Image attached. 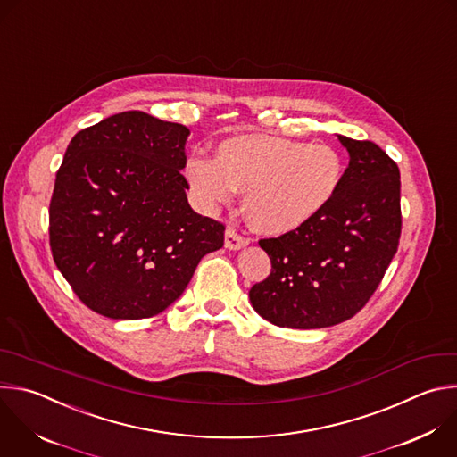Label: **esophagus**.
<instances>
[{
  "label": "esophagus",
  "mask_w": 457,
  "mask_h": 457,
  "mask_svg": "<svg viewBox=\"0 0 457 457\" xmlns=\"http://www.w3.org/2000/svg\"><path fill=\"white\" fill-rule=\"evenodd\" d=\"M224 244H226L228 249H240V247H244V245L249 244V238H245L244 235H240L237 229L228 228V229H226V240H224Z\"/></svg>",
  "instance_id": "1"
}]
</instances>
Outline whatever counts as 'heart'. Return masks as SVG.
<instances>
[{
	"label": "heart",
	"instance_id": "heart-1",
	"mask_svg": "<svg viewBox=\"0 0 457 457\" xmlns=\"http://www.w3.org/2000/svg\"><path fill=\"white\" fill-rule=\"evenodd\" d=\"M185 172L206 208L229 204L235 192H245L249 222L281 235L309 222L334 199L345 167L339 152L323 143L235 136L217 146L213 162L190 158Z\"/></svg>",
	"mask_w": 457,
	"mask_h": 457
}]
</instances>
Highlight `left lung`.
<instances>
[{
  "label": "left lung",
  "mask_w": 457,
  "mask_h": 457,
  "mask_svg": "<svg viewBox=\"0 0 457 457\" xmlns=\"http://www.w3.org/2000/svg\"><path fill=\"white\" fill-rule=\"evenodd\" d=\"M350 154L334 199L309 222L260 238L269 276L249 290L253 309L287 328L348 321L380 285L402 233L400 170L373 141L339 136Z\"/></svg>",
  "instance_id": "left-lung-1"
}]
</instances>
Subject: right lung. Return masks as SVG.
Instances as JSON below:
<instances>
[{
	"label": "right lung",
	"instance_id": "add662e5",
	"mask_svg": "<svg viewBox=\"0 0 457 457\" xmlns=\"http://www.w3.org/2000/svg\"><path fill=\"white\" fill-rule=\"evenodd\" d=\"M190 130L141 111L70 141L50 201V247L77 297L111 320H145L183 294L226 226L195 213L181 169Z\"/></svg>",
	"mask_w": 457,
	"mask_h": 457
}]
</instances>
